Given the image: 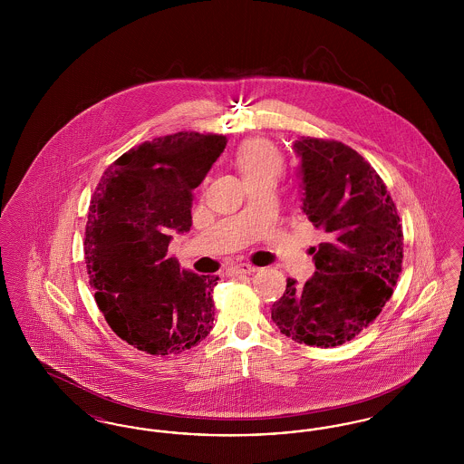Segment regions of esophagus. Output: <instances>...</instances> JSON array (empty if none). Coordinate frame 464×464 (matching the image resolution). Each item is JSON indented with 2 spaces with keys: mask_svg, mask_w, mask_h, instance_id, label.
Wrapping results in <instances>:
<instances>
[{
  "mask_svg": "<svg viewBox=\"0 0 464 464\" xmlns=\"http://www.w3.org/2000/svg\"><path fill=\"white\" fill-rule=\"evenodd\" d=\"M254 271H257V267L252 265H246V263H242V265L233 266V267H229V275H250V273H254Z\"/></svg>",
  "mask_w": 464,
  "mask_h": 464,
  "instance_id": "obj_1",
  "label": "esophagus"
}]
</instances>
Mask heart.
<instances>
[{"label":"heart","mask_w":464,"mask_h":464,"mask_svg":"<svg viewBox=\"0 0 464 464\" xmlns=\"http://www.w3.org/2000/svg\"><path fill=\"white\" fill-rule=\"evenodd\" d=\"M235 163L242 174L243 180H269L275 182L284 172V155L267 139H250L243 142L235 155Z\"/></svg>","instance_id":"1"}]
</instances>
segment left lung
<instances>
[{
    "instance_id": "8db88e82",
    "label": "left lung",
    "mask_w": 464,
    "mask_h": 464,
    "mask_svg": "<svg viewBox=\"0 0 464 464\" xmlns=\"http://www.w3.org/2000/svg\"><path fill=\"white\" fill-rule=\"evenodd\" d=\"M304 182L303 210L327 242L311 246L316 273L287 278L271 318L295 343L334 348L367 329L390 301L403 259L397 207L374 167L350 146L318 137L294 144Z\"/></svg>"
}]
</instances>
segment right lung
<instances>
[{"label":"right lung","instance_id":"1","mask_svg":"<svg viewBox=\"0 0 464 464\" xmlns=\"http://www.w3.org/2000/svg\"><path fill=\"white\" fill-rule=\"evenodd\" d=\"M226 142L219 133L156 137L111 163L92 195L90 285L112 332L140 352L182 353L212 331L219 276L180 271L165 256L170 233L189 231L191 191Z\"/></svg>","mask_w":464,"mask_h":464}]
</instances>
